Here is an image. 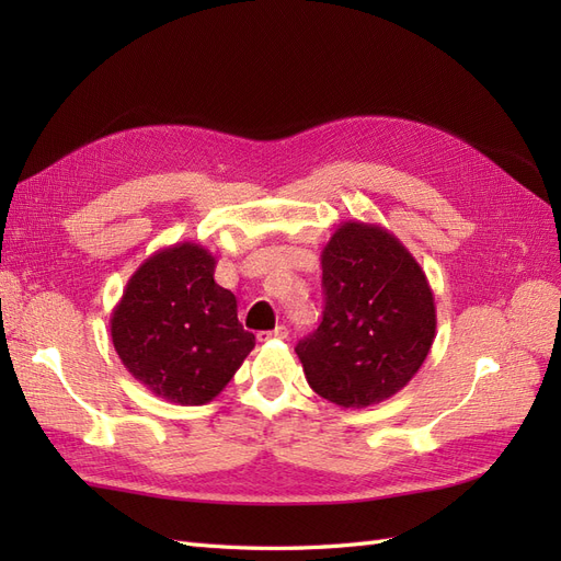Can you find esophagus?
I'll return each instance as SVG.
<instances>
[{"mask_svg":"<svg viewBox=\"0 0 561 561\" xmlns=\"http://www.w3.org/2000/svg\"><path fill=\"white\" fill-rule=\"evenodd\" d=\"M257 339H260V342H268V339H287V328L278 325L276 330H271V332H260Z\"/></svg>","mask_w":561,"mask_h":561,"instance_id":"1","label":"esophagus"}]
</instances>
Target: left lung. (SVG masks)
I'll list each match as a JSON object with an SVG mask.
<instances>
[{"label": "left lung", "mask_w": 561, "mask_h": 561, "mask_svg": "<svg viewBox=\"0 0 561 561\" xmlns=\"http://www.w3.org/2000/svg\"><path fill=\"white\" fill-rule=\"evenodd\" d=\"M320 264L325 311L295 348L309 386L346 410L393 398L435 339L426 274L393 233L358 219L339 225Z\"/></svg>", "instance_id": "1"}]
</instances>
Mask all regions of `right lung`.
Instances as JSON below:
<instances>
[{
  "label": "right lung",
  "mask_w": 561,
  "mask_h": 561,
  "mask_svg": "<svg viewBox=\"0 0 561 561\" xmlns=\"http://www.w3.org/2000/svg\"><path fill=\"white\" fill-rule=\"evenodd\" d=\"M215 264L192 241L154 252L130 276L110 318L124 367L157 398L182 407L222 393L254 348L236 297L215 283Z\"/></svg>",
  "instance_id": "1"
}]
</instances>
